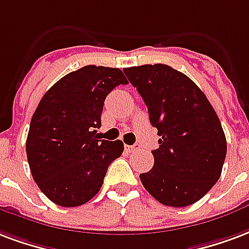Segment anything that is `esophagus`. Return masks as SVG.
<instances>
[{
  "label": "esophagus",
  "mask_w": 249,
  "mask_h": 249,
  "mask_svg": "<svg viewBox=\"0 0 249 249\" xmlns=\"http://www.w3.org/2000/svg\"><path fill=\"white\" fill-rule=\"evenodd\" d=\"M140 149L139 143H134V145H130V146H126V150L128 152H137Z\"/></svg>",
  "instance_id": "obj_1"
}]
</instances>
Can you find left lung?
<instances>
[{
	"instance_id": "left-lung-1",
	"label": "left lung",
	"mask_w": 249,
	"mask_h": 249,
	"mask_svg": "<svg viewBox=\"0 0 249 249\" xmlns=\"http://www.w3.org/2000/svg\"><path fill=\"white\" fill-rule=\"evenodd\" d=\"M148 107L160 148L140 179L153 198L171 207L198 202L218 182L227 141L216 112L200 88L166 64L125 68Z\"/></svg>"
}]
</instances>
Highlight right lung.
<instances>
[{
	"label": "right lung",
	"mask_w": 249,
	"mask_h": 249,
	"mask_svg": "<svg viewBox=\"0 0 249 249\" xmlns=\"http://www.w3.org/2000/svg\"><path fill=\"white\" fill-rule=\"evenodd\" d=\"M128 84L120 68L84 66L58 80L40 99L26 140L27 162L40 191L55 204L76 207L103 186L110 162L124 152L120 140H97L104 100Z\"/></svg>",
	"instance_id": "right-lung-1"
}]
</instances>
